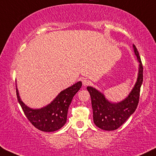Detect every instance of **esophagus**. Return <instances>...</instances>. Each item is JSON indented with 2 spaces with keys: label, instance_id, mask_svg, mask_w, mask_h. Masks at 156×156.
Segmentation results:
<instances>
[{
  "label": "esophagus",
  "instance_id": "1",
  "mask_svg": "<svg viewBox=\"0 0 156 156\" xmlns=\"http://www.w3.org/2000/svg\"><path fill=\"white\" fill-rule=\"evenodd\" d=\"M82 83H83V85L84 86H88L91 84V82L89 80H87V79H83L82 80Z\"/></svg>",
  "mask_w": 156,
  "mask_h": 156
}]
</instances>
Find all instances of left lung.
<instances>
[{"label":"left lung","mask_w":156,"mask_h":156,"mask_svg":"<svg viewBox=\"0 0 156 156\" xmlns=\"http://www.w3.org/2000/svg\"><path fill=\"white\" fill-rule=\"evenodd\" d=\"M134 53L139 62L137 81L129 96L118 103H111L104 95L95 88L87 87L90 94L93 111V120L99 128L112 131L120 127L135 111L137 107L141 86L143 82V65L136 46L133 45Z\"/></svg>","instance_id":"1"}]
</instances>
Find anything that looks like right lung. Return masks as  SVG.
<instances>
[{
  "mask_svg": "<svg viewBox=\"0 0 156 156\" xmlns=\"http://www.w3.org/2000/svg\"><path fill=\"white\" fill-rule=\"evenodd\" d=\"M81 86L82 83L79 81L62 91L48 106L39 109H32L25 105L19 96L17 87L16 93L19 103L30 122L41 131L54 132L62 128L66 123L69 105Z\"/></svg>",
  "mask_w": 156,
  "mask_h": 156,
  "instance_id": "obj_1",
  "label": "right lung"
}]
</instances>
